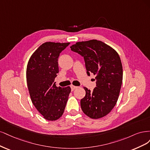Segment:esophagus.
<instances>
[{
    "mask_svg": "<svg viewBox=\"0 0 150 150\" xmlns=\"http://www.w3.org/2000/svg\"><path fill=\"white\" fill-rule=\"evenodd\" d=\"M70 87H71V91H74L75 89H76V88H78V86H74V85H71Z\"/></svg>",
    "mask_w": 150,
    "mask_h": 150,
    "instance_id": "34e87169",
    "label": "esophagus"
}]
</instances>
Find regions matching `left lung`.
<instances>
[{
    "label": "left lung",
    "mask_w": 150,
    "mask_h": 150,
    "mask_svg": "<svg viewBox=\"0 0 150 150\" xmlns=\"http://www.w3.org/2000/svg\"><path fill=\"white\" fill-rule=\"evenodd\" d=\"M71 50L84 58L86 73L95 76L93 91L84 87L85 97L80 101L83 112L98 119L108 114L117 102L123 80V68L118 53L101 41L76 42Z\"/></svg>",
    "instance_id": "obj_1"
}]
</instances>
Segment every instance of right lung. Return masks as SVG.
Segmentation results:
<instances>
[{
    "label": "right lung",
    "instance_id": "right-lung-1",
    "mask_svg": "<svg viewBox=\"0 0 150 150\" xmlns=\"http://www.w3.org/2000/svg\"><path fill=\"white\" fill-rule=\"evenodd\" d=\"M70 43L45 42L28 62L26 78L32 102L45 119L55 121L62 117L71 91L70 86H56L58 59Z\"/></svg>",
    "mask_w": 150,
    "mask_h": 150
}]
</instances>
